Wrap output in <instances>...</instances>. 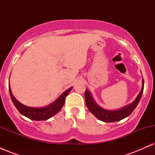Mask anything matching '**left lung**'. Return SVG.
Returning a JSON list of instances; mask_svg holds the SVG:
<instances>
[{
  "mask_svg": "<svg viewBox=\"0 0 155 155\" xmlns=\"http://www.w3.org/2000/svg\"><path fill=\"white\" fill-rule=\"evenodd\" d=\"M143 84H144V81H143V87H142L141 90L138 94V97H136V100L133 101L132 104L121 108V109L116 110V111H108V110L104 109V108L97 106L92 99L88 90H85V102H86L87 106L90 111L93 114L98 120L106 122H117V121H120L122 119L125 118V117H128L133 111V110L136 108L138 102H139L140 97H141L142 93H143Z\"/></svg>",
  "mask_w": 155,
  "mask_h": 155,
  "instance_id": "obj_1",
  "label": "left lung"
}]
</instances>
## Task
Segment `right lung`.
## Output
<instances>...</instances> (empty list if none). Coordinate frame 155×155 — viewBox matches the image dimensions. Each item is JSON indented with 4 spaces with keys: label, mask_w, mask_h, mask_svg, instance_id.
<instances>
[{
    "label": "right lung",
    "mask_w": 155,
    "mask_h": 155,
    "mask_svg": "<svg viewBox=\"0 0 155 155\" xmlns=\"http://www.w3.org/2000/svg\"><path fill=\"white\" fill-rule=\"evenodd\" d=\"M72 88L73 87L69 88L65 92H63L59 98L57 99L53 104H51L49 106L44 108H32L25 106V105L19 103V101H17L15 98V97L12 95V91H11L10 87L9 92L11 98H12V101H13V104H15V107L17 108V110L22 115L28 117V118L31 119V120L40 121L47 120L48 119L50 118V117L56 114L58 111H60V110L63 106L64 103H65V97L68 95V93L71 90Z\"/></svg>",
    "instance_id": "right-lung-1"
}]
</instances>
